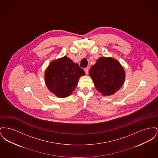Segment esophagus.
Returning a JSON list of instances; mask_svg holds the SVG:
<instances>
[{
	"mask_svg": "<svg viewBox=\"0 0 158 158\" xmlns=\"http://www.w3.org/2000/svg\"><path fill=\"white\" fill-rule=\"evenodd\" d=\"M84 71H85V73H86V74H88V72H89L88 68H85V69H84Z\"/></svg>",
	"mask_w": 158,
	"mask_h": 158,
	"instance_id": "esophagus-1",
	"label": "esophagus"
}]
</instances>
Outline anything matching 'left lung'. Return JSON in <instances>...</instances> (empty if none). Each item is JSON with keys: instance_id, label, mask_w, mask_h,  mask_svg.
Listing matches in <instances>:
<instances>
[{"instance_id": "1", "label": "left lung", "mask_w": 158, "mask_h": 158, "mask_svg": "<svg viewBox=\"0 0 158 158\" xmlns=\"http://www.w3.org/2000/svg\"><path fill=\"white\" fill-rule=\"evenodd\" d=\"M89 75L97 90L104 96L116 93L124 84L125 72L121 63L112 57H100Z\"/></svg>"}]
</instances>
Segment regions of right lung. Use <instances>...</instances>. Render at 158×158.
Returning a JSON list of instances; mask_svg holds the SVG:
<instances>
[{"label":"right lung","instance_id":"add662e5","mask_svg":"<svg viewBox=\"0 0 158 158\" xmlns=\"http://www.w3.org/2000/svg\"><path fill=\"white\" fill-rule=\"evenodd\" d=\"M85 72L70 58L64 56L52 61L45 72V82L51 93L59 98L69 97Z\"/></svg>","mask_w":158,"mask_h":158}]
</instances>
